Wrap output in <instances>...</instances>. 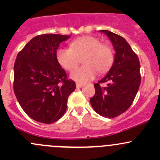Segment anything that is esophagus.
Wrapping results in <instances>:
<instances>
[{"mask_svg": "<svg viewBox=\"0 0 160 160\" xmlns=\"http://www.w3.org/2000/svg\"><path fill=\"white\" fill-rule=\"evenodd\" d=\"M83 86V83H76V87H77V88H82Z\"/></svg>", "mask_w": 160, "mask_h": 160, "instance_id": "esophagus-1", "label": "esophagus"}]
</instances>
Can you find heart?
<instances>
[{
	"instance_id": "b5f03b06",
	"label": "heart",
	"mask_w": 160,
	"mask_h": 160,
	"mask_svg": "<svg viewBox=\"0 0 160 160\" xmlns=\"http://www.w3.org/2000/svg\"><path fill=\"white\" fill-rule=\"evenodd\" d=\"M84 66L76 68L70 72L72 80L79 83H87L97 76L98 71L104 72L110 69L114 61L112 49L94 36L80 37L73 40L70 48L60 47L57 49L56 57L59 65L67 70L75 68L82 58Z\"/></svg>"
}]
</instances>
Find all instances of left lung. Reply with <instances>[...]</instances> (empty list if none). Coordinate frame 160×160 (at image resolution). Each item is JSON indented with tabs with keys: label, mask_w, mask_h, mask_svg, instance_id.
Segmentation results:
<instances>
[{
	"label": "left lung",
	"mask_w": 160,
	"mask_h": 160,
	"mask_svg": "<svg viewBox=\"0 0 160 160\" xmlns=\"http://www.w3.org/2000/svg\"><path fill=\"white\" fill-rule=\"evenodd\" d=\"M113 45L115 54L110 70L93 86L95 94L90 101L93 110L108 118L126 111L133 102L141 83L140 62L126 40L108 30H101ZM107 82L101 88V82Z\"/></svg>",
	"instance_id": "left-lung-1"
}]
</instances>
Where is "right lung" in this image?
Returning a JSON list of instances; mask_svg holds the SVG:
<instances>
[{
    "label": "right lung",
    "instance_id": "1",
    "mask_svg": "<svg viewBox=\"0 0 160 160\" xmlns=\"http://www.w3.org/2000/svg\"><path fill=\"white\" fill-rule=\"evenodd\" d=\"M70 35L44 34L31 39L18 54L14 66V91L24 111L36 122L51 124L67 108L69 95L76 89L68 80L56 53Z\"/></svg>",
    "mask_w": 160,
    "mask_h": 160
}]
</instances>
